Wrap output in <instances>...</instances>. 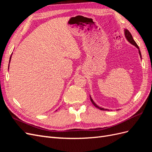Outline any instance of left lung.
Instances as JSON below:
<instances>
[{
  "label": "left lung",
  "mask_w": 152,
  "mask_h": 152,
  "mask_svg": "<svg viewBox=\"0 0 152 152\" xmlns=\"http://www.w3.org/2000/svg\"><path fill=\"white\" fill-rule=\"evenodd\" d=\"M124 34H125L126 38L127 39V40L129 41V42H130L131 44H132L133 45H134V46H136V47L137 48V49H138V50H139V54H140V57H141V52H140V48H139V47H138V45H137V44L136 43L134 40L133 39L132 36L131 34L129 32V30H127V29H125V30H124ZM90 99H91V101L92 103H93L97 108H98V109H99V110H107V111L108 110V111H109L108 109H105V108H103L98 107V106L94 102V101L93 100V99L91 98V96H90Z\"/></svg>",
  "instance_id": "left-lung-1"
}]
</instances>
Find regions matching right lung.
<instances>
[{
    "mask_svg": "<svg viewBox=\"0 0 152 152\" xmlns=\"http://www.w3.org/2000/svg\"><path fill=\"white\" fill-rule=\"evenodd\" d=\"M11 56L10 57V61H11ZM9 66H10V65H9Z\"/></svg>",
    "mask_w": 152,
    "mask_h": 152,
    "instance_id": "1",
    "label": "right lung"
}]
</instances>
